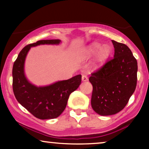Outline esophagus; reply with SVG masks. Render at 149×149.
Masks as SVG:
<instances>
[{"label":"esophagus","mask_w":149,"mask_h":149,"mask_svg":"<svg viewBox=\"0 0 149 149\" xmlns=\"http://www.w3.org/2000/svg\"><path fill=\"white\" fill-rule=\"evenodd\" d=\"M82 81H88V78H87V77L86 76V75H85V74L82 75Z\"/></svg>","instance_id":"esophagus-1"}]
</instances>
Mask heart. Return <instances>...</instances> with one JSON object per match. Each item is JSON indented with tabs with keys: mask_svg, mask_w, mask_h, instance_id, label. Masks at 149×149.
<instances>
[{
	"mask_svg": "<svg viewBox=\"0 0 149 149\" xmlns=\"http://www.w3.org/2000/svg\"><path fill=\"white\" fill-rule=\"evenodd\" d=\"M110 52H111V49L109 46L105 45L102 47L101 44L94 43L89 47L85 52L84 58H89L97 54L95 60V65H98L107 60L109 56Z\"/></svg>",
	"mask_w": 149,
	"mask_h": 149,
	"instance_id": "b5f03b06",
	"label": "heart"
}]
</instances>
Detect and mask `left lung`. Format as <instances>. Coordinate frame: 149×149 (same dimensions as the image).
<instances>
[{
  "instance_id": "8db88e82",
  "label": "left lung",
  "mask_w": 149,
  "mask_h": 149,
  "mask_svg": "<svg viewBox=\"0 0 149 149\" xmlns=\"http://www.w3.org/2000/svg\"><path fill=\"white\" fill-rule=\"evenodd\" d=\"M115 54L98 70L91 73V107L102 116L112 115L123 110L136 89L137 60L130 48L112 40Z\"/></svg>"
}]
</instances>
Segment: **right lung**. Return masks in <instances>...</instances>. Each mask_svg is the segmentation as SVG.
I'll return each mask as SVG.
<instances>
[{
	"instance_id": "obj_1",
	"label": "right lung",
	"mask_w": 149,
	"mask_h": 149,
	"mask_svg": "<svg viewBox=\"0 0 149 149\" xmlns=\"http://www.w3.org/2000/svg\"><path fill=\"white\" fill-rule=\"evenodd\" d=\"M60 42L59 39L41 40L28 45L19 52L13 64V90L15 98L22 107L40 119L59 117L66 107L69 95L81 83V74L44 87L35 86L26 79L24 63L30 49L40 45H58Z\"/></svg>"
}]
</instances>
